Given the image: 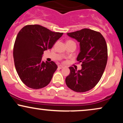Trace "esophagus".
Here are the masks:
<instances>
[{"instance_id": "1", "label": "esophagus", "mask_w": 123, "mask_h": 123, "mask_svg": "<svg viewBox=\"0 0 123 123\" xmlns=\"http://www.w3.org/2000/svg\"><path fill=\"white\" fill-rule=\"evenodd\" d=\"M58 68L59 69H62V68H63V66H62V65H58Z\"/></svg>"}]
</instances>
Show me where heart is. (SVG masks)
<instances>
[{
	"mask_svg": "<svg viewBox=\"0 0 123 123\" xmlns=\"http://www.w3.org/2000/svg\"><path fill=\"white\" fill-rule=\"evenodd\" d=\"M68 42H73V41H72V40H69Z\"/></svg>",
	"mask_w": 123,
	"mask_h": 123,
	"instance_id": "b5f03b06",
	"label": "heart"
}]
</instances>
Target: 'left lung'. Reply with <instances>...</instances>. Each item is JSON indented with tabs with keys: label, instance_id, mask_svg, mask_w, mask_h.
<instances>
[{
	"label": "left lung",
	"instance_id": "8db88e82",
	"mask_svg": "<svg viewBox=\"0 0 123 123\" xmlns=\"http://www.w3.org/2000/svg\"><path fill=\"white\" fill-rule=\"evenodd\" d=\"M67 35L80 43L77 60L82 64L81 70L69 67L66 84L76 92H86L97 85L104 72L108 61L106 42L100 32L87 28Z\"/></svg>",
	"mask_w": 123,
	"mask_h": 123
}]
</instances>
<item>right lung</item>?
<instances>
[{"mask_svg":"<svg viewBox=\"0 0 123 123\" xmlns=\"http://www.w3.org/2000/svg\"><path fill=\"white\" fill-rule=\"evenodd\" d=\"M62 35L39 25H26L18 32L13 49L14 65L21 81L28 87L40 89L50 83L58 66L53 61H43L42 55Z\"/></svg>","mask_w":123,"mask_h":123,"instance_id":"1","label":"right lung"}]
</instances>
